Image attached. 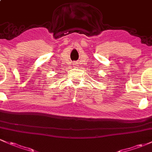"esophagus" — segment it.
<instances>
[{"mask_svg":"<svg viewBox=\"0 0 152 152\" xmlns=\"http://www.w3.org/2000/svg\"><path fill=\"white\" fill-rule=\"evenodd\" d=\"M74 66H77V63H75L74 64Z\"/></svg>","mask_w":152,"mask_h":152,"instance_id":"obj_1","label":"esophagus"}]
</instances>
